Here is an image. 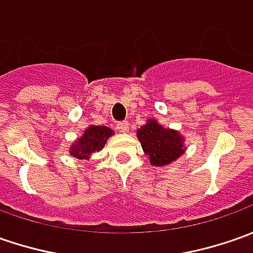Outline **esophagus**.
Masks as SVG:
<instances>
[{"label": "esophagus", "instance_id": "34e87169", "mask_svg": "<svg viewBox=\"0 0 253 253\" xmlns=\"http://www.w3.org/2000/svg\"><path fill=\"white\" fill-rule=\"evenodd\" d=\"M118 130L120 131V133H127L128 131V123L127 122H120V123H118Z\"/></svg>", "mask_w": 253, "mask_h": 253}]
</instances>
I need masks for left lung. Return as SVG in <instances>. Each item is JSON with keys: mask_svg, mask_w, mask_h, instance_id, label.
Instances as JSON below:
<instances>
[{"mask_svg": "<svg viewBox=\"0 0 253 253\" xmlns=\"http://www.w3.org/2000/svg\"><path fill=\"white\" fill-rule=\"evenodd\" d=\"M137 138L154 167L169 165L186 151L185 137L178 130L164 127L155 119H148L137 130Z\"/></svg>", "mask_w": 253, "mask_h": 253, "instance_id": "8db88e82", "label": "left lung"}]
</instances>
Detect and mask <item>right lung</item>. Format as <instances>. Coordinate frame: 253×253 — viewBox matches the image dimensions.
Segmentation results:
<instances>
[{
    "label": "right lung",
    "mask_w": 253,
    "mask_h": 253,
    "mask_svg": "<svg viewBox=\"0 0 253 253\" xmlns=\"http://www.w3.org/2000/svg\"><path fill=\"white\" fill-rule=\"evenodd\" d=\"M115 131L106 126H93L91 125L84 130L81 137H78L70 147V155L77 160H89L92 154L100 151L106 141Z\"/></svg>",
    "instance_id": "obj_1"
}]
</instances>
